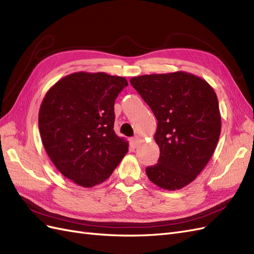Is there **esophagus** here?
Masks as SVG:
<instances>
[{
    "mask_svg": "<svg viewBox=\"0 0 254 254\" xmlns=\"http://www.w3.org/2000/svg\"><path fill=\"white\" fill-rule=\"evenodd\" d=\"M130 142H131V144H132L133 147H136L137 144L140 143V137H139V136H135V137H133V139L130 140Z\"/></svg>",
    "mask_w": 254,
    "mask_h": 254,
    "instance_id": "esophagus-1",
    "label": "esophagus"
}]
</instances>
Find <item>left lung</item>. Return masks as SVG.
<instances>
[{"instance_id":"obj_1","label":"left lung","mask_w":254,"mask_h":254,"mask_svg":"<svg viewBox=\"0 0 254 254\" xmlns=\"http://www.w3.org/2000/svg\"><path fill=\"white\" fill-rule=\"evenodd\" d=\"M130 83L158 120L153 137L160 157L146 175L163 190L187 187L209 163L219 140L216 93L204 79L183 71L137 76Z\"/></svg>"}]
</instances>
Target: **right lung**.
I'll return each mask as SVG.
<instances>
[{
  "instance_id": "1",
  "label": "right lung",
  "mask_w": 254,
  "mask_h": 254,
  "mask_svg": "<svg viewBox=\"0 0 254 254\" xmlns=\"http://www.w3.org/2000/svg\"><path fill=\"white\" fill-rule=\"evenodd\" d=\"M126 78L104 72L64 76L47 92L39 110L42 144L53 164L82 188L108 179L128 152L115 133L114 102Z\"/></svg>"
}]
</instances>
